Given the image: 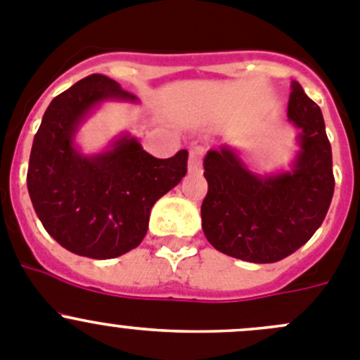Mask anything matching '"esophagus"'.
Returning a JSON list of instances; mask_svg holds the SVG:
<instances>
[{"instance_id":"esophagus-1","label":"esophagus","mask_w":360,"mask_h":360,"mask_svg":"<svg viewBox=\"0 0 360 360\" xmlns=\"http://www.w3.org/2000/svg\"><path fill=\"white\" fill-rule=\"evenodd\" d=\"M201 157H203V148L194 146L189 152V173H200L201 171Z\"/></svg>"}]
</instances>
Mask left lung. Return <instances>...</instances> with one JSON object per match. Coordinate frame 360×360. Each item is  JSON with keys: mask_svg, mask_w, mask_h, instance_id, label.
<instances>
[{"mask_svg": "<svg viewBox=\"0 0 360 360\" xmlns=\"http://www.w3.org/2000/svg\"><path fill=\"white\" fill-rule=\"evenodd\" d=\"M288 118L299 129L300 146L292 171L259 176L226 145L205 157L201 226L217 251L251 263L279 262L323 222L334 194L332 150L321 109L297 81Z\"/></svg>", "mask_w": 360, "mask_h": 360, "instance_id": "obj_1", "label": "left lung"}]
</instances>
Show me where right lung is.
Returning a JSON list of instances; mask_svg holds the SVG:
<instances>
[{"instance_id": "1", "label": "right lung", "mask_w": 360, "mask_h": 360, "mask_svg": "<svg viewBox=\"0 0 360 360\" xmlns=\"http://www.w3.org/2000/svg\"><path fill=\"white\" fill-rule=\"evenodd\" d=\"M136 102L116 81L91 74L53 98L33 139L28 193L47 233L74 255L109 259L138 248L150 210L187 173V150L169 159L122 136L111 150L83 155L77 127L104 101Z\"/></svg>"}]
</instances>
